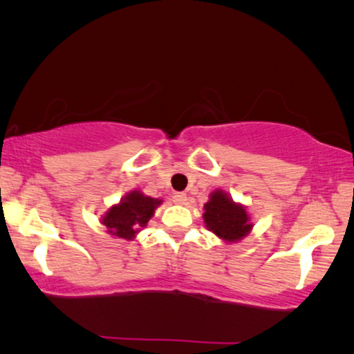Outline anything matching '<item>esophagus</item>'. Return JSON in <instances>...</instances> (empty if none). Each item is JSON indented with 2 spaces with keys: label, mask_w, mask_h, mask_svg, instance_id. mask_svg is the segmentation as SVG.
I'll use <instances>...</instances> for the list:
<instances>
[{
  "label": "esophagus",
  "mask_w": 354,
  "mask_h": 354,
  "mask_svg": "<svg viewBox=\"0 0 354 354\" xmlns=\"http://www.w3.org/2000/svg\"><path fill=\"white\" fill-rule=\"evenodd\" d=\"M172 201L176 203V205H183V203L187 201V195L185 193H176V195L172 196Z\"/></svg>",
  "instance_id": "1"
}]
</instances>
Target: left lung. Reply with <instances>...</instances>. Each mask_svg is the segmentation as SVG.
I'll list each match as a JSON object with an SVG mask.
<instances>
[{"mask_svg": "<svg viewBox=\"0 0 354 354\" xmlns=\"http://www.w3.org/2000/svg\"><path fill=\"white\" fill-rule=\"evenodd\" d=\"M203 219L212 234L229 243L241 240L253 229L245 207L232 200L224 190L211 193L209 201L205 205Z\"/></svg>", "mask_w": 354, "mask_h": 354, "instance_id": "left-lung-1", "label": "left lung"}]
</instances>
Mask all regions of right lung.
Masks as SVG:
<instances>
[{
  "instance_id": "1",
  "label": "right lung",
  "mask_w": 354,
  "mask_h": 354,
  "mask_svg": "<svg viewBox=\"0 0 354 354\" xmlns=\"http://www.w3.org/2000/svg\"><path fill=\"white\" fill-rule=\"evenodd\" d=\"M161 200L143 195L142 192L132 190L127 193L119 205L111 206L101 217V222L111 235L119 239L132 240L140 229L147 227L154 214V209L161 205Z\"/></svg>"
}]
</instances>
